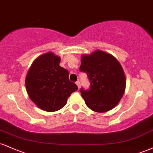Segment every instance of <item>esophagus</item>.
Returning <instances> with one entry per match:
<instances>
[{"label":"esophagus","mask_w":153,"mask_h":153,"mask_svg":"<svg viewBox=\"0 0 153 153\" xmlns=\"http://www.w3.org/2000/svg\"><path fill=\"white\" fill-rule=\"evenodd\" d=\"M75 83H76L77 86H78V88H80V81H77L76 82H75Z\"/></svg>","instance_id":"obj_1"}]
</instances>
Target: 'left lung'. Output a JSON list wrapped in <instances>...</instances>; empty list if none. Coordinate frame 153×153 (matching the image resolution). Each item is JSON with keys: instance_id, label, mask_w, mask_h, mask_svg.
<instances>
[{"instance_id": "8db88e82", "label": "left lung", "mask_w": 153, "mask_h": 153, "mask_svg": "<svg viewBox=\"0 0 153 153\" xmlns=\"http://www.w3.org/2000/svg\"><path fill=\"white\" fill-rule=\"evenodd\" d=\"M80 71L85 72L91 82L90 89H80L86 105L97 113H105L117 105L124 94L126 79L115 57L97 50L82 55Z\"/></svg>"}]
</instances>
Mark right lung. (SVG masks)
<instances>
[{
  "mask_svg": "<svg viewBox=\"0 0 153 153\" xmlns=\"http://www.w3.org/2000/svg\"><path fill=\"white\" fill-rule=\"evenodd\" d=\"M60 58L52 52L38 57L25 78V87L30 100L47 112L60 110L66 105L78 86L69 80V73L60 67Z\"/></svg>",
  "mask_w": 153,
  "mask_h": 153,
  "instance_id": "1",
  "label": "right lung"
}]
</instances>
